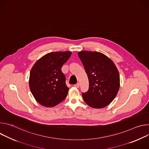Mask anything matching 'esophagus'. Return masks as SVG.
<instances>
[{
	"instance_id": "obj_1",
	"label": "esophagus",
	"mask_w": 149,
	"mask_h": 149,
	"mask_svg": "<svg viewBox=\"0 0 149 149\" xmlns=\"http://www.w3.org/2000/svg\"><path fill=\"white\" fill-rule=\"evenodd\" d=\"M74 87H76V88H79V83H77L76 84L74 85Z\"/></svg>"
}]
</instances>
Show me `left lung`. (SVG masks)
Returning a JSON list of instances; mask_svg holds the SVG:
<instances>
[{"label": "left lung", "instance_id": "obj_1", "mask_svg": "<svg viewBox=\"0 0 149 149\" xmlns=\"http://www.w3.org/2000/svg\"><path fill=\"white\" fill-rule=\"evenodd\" d=\"M89 81V88L82 98L89 106L101 109L115 98L120 88V75L114 62L98 52L78 53Z\"/></svg>", "mask_w": 149, "mask_h": 149}]
</instances>
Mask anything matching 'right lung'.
I'll list each match as a JSON object with an SVG mask.
<instances>
[{
  "label": "right lung",
  "instance_id": "obj_1",
  "mask_svg": "<svg viewBox=\"0 0 149 149\" xmlns=\"http://www.w3.org/2000/svg\"><path fill=\"white\" fill-rule=\"evenodd\" d=\"M72 52H55L45 55L35 63L29 77V88L40 104L52 107L64 100L69 88L61 68Z\"/></svg>",
  "mask_w": 149,
  "mask_h": 149
}]
</instances>
